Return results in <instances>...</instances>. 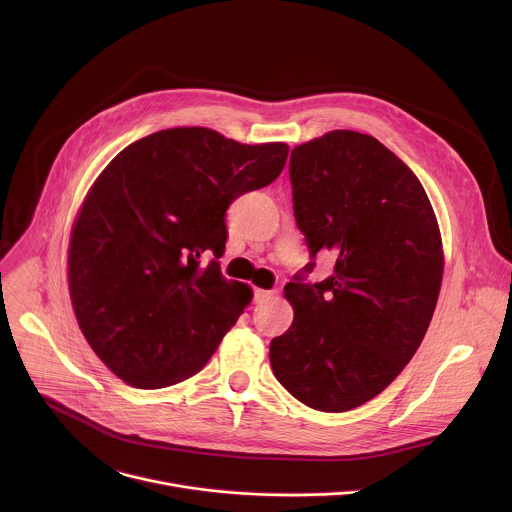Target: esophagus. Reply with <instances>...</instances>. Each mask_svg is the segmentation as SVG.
Listing matches in <instances>:
<instances>
[{
    "label": "esophagus",
    "mask_w": 512,
    "mask_h": 512,
    "mask_svg": "<svg viewBox=\"0 0 512 512\" xmlns=\"http://www.w3.org/2000/svg\"><path fill=\"white\" fill-rule=\"evenodd\" d=\"M271 296H273V291H269V289H255V302H257V304L269 300Z\"/></svg>",
    "instance_id": "esophagus-1"
}]
</instances>
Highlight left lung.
I'll return each mask as SVG.
<instances>
[{"label": "left lung", "instance_id": "obj_1", "mask_svg": "<svg viewBox=\"0 0 512 512\" xmlns=\"http://www.w3.org/2000/svg\"><path fill=\"white\" fill-rule=\"evenodd\" d=\"M289 180L312 261L283 289L294 322L271 340V369L304 405L342 413L385 391L419 348L444 275L440 227L417 176L371 135L298 145ZM320 250L335 271L310 284Z\"/></svg>", "mask_w": 512, "mask_h": 512}]
</instances>
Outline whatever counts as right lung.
<instances>
[{"label": "right lung", "mask_w": 512, "mask_h": 512, "mask_svg": "<svg viewBox=\"0 0 512 512\" xmlns=\"http://www.w3.org/2000/svg\"><path fill=\"white\" fill-rule=\"evenodd\" d=\"M287 152L174 127L133 141L101 172L72 227L68 289L87 342L127 385L196 375L235 326L253 291L221 273L225 212L271 184Z\"/></svg>", "instance_id": "right-lung-1"}]
</instances>
